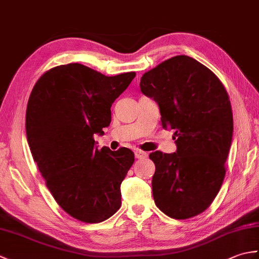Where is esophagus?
<instances>
[{"mask_svg": "<svg viewBox=\"0 0 259 259\" xmlns=\"http://www.w3.org/2000/svg\"><path fill=\"white\" fill-rule=\"evenodd\" d=\"M135 156H136L137 159H145V158H147L148 153L145 152V151H142V150H136Z\"/></svg>", "mask_w": 259, "mask_h": 259, "instance_id": "obj_1", "label": "esophagus"}]
</instances>
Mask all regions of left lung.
Segmentation results:
<instances>
[{
    "label": "left lung",
    "mask_w": 259,
    "mask_h": 259,
    "mask_svg": "<svg viewBox=\"0 0 259 259\" xmlns=\"http://www.w3.org/2000/svg\"><path fill=\"white\" fill-rule=\"evenodd\" d=\"M140 89L155 100L164 129H174L177 151L151 152L152 194L174 219L203 212L219 192L234 130L229 96L205 65L176 56L141 76Z\"/></svg>",
    "instance_id": "obj_1"
}]
</instances>
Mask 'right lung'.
I'll list each match as a JSON object with an SVG mask.
<instances>
[{"label":"right lung","instance_id":"add662e5","mask_svg":"<svg viewBox=\"0 0 259 259\" xmlns=\"http://www.w3.org/2000/svg\"><path fill=\"white\" fill-rule=\"evenodd\" d=\"M135 76L62 64L43 73L30 95L25 130L33 159L58 205L82 223H101L121 206L120 185L135 153L99 150L93 136L110 124V108Z\"/></svg>","mask_w":259,"mask_h":259}]
</instances>
